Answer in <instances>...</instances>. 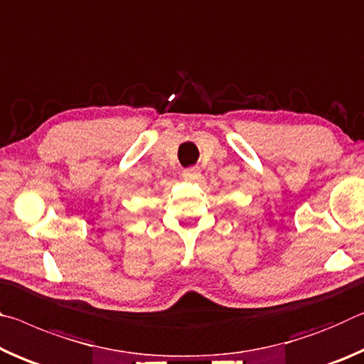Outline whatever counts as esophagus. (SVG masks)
<instances>
[{"mask_svg": "<svg viewBox=\"0 0 364 364\" xmlns=\"http://www.w3.org/2000/svg\"><path fill=\"white\" fill-rule=\"evenodd\" d=\"M182 177L186 178L187 182H195L201 177V172H200L198 168H190V169H186L182 172Z\"/></svg>", "mask_w": 364, "mask_h": 364, "instance_id": "34e87169", "label": "esophagus"}]
</instances>
